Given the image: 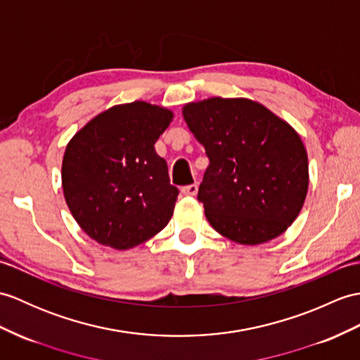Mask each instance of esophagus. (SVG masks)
Returning a JSON list of instances; mask_svg holds the SVG:
<instances>
[{
	"label": "esophagus",
	"mask_w": 360,
	"mask_h": 360,
	"mask_svg": "<svg viewBox=\"0 0 360 360\" xmlns=\"http://www.w3.org/2000/svg\"><path fill=\"white\" fill-rule=\"evenodd\" d=\"M182 193L186 195V196H195L196 193H198V186L196 184H190V186H186V187H182Z\"/></svg>",
	"instance_id": "1"
}]
</instances>
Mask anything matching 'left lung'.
I'll use <instances>...</instances> for the list:
<instances>
[{
	"mask_svg": "<svg viewBox=\"0 0 360 360\" xmlns=\"http://www.w3.org/2000/svg\"><path fill=\"white\" fill-rule=\"evenodd\" d=\"M182 116L210 160L198 199L212 227L242 245L281 236L308 191V158L297 131L247 98L188 103Z\"/></svg>",
	"mask_w": 360,
	"mask_h": 360,
	"instance_id": "obj_1",
	"label": "left lung"
}]
</instances>
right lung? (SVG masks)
Instances as JSON below:
<instances>
[{"label":"right lung","mask_w":360,"mask_h":360,"mask_svg":"<svg viewBox=\"0 0 360 360\" xmlns=\"http://www.w3.org/2000/svg\"><path fill=\"white\" fill-rule=\"evenodd\" d=\"M173 120L169 108L113 105L75 133L61 179L75 221L98 244L129 250L169 224L179 190L155 142Z\"/></svg>","instance_id":"1"}]
</instances>
